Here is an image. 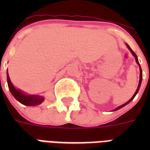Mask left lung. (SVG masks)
<instances>
[{
	"mask_svg": "<svg viewBox=\"0 0 150 150\" xmlns=\"http://www.w3.org/2000/svg\"><path fill=\"white\" fill-rule=\"evenodd\" d=\"M126 45H127V47H128V49H129V50H131V52H132V54H133V56L135 57V61H136V63H137L138 64H139V69H140L139 82V86H138V88H137V89H136V91H135V94H134V95H133V96H132V98H131L130 100H128V102H127V103H125V104L121 105V106H120V107H117L116 109H114V110H117L121 109V108H122V107H125V105H127V104H128V103H130L131 101H132V100H133V99L135 98V96H136V94H137V93H138V92H139V88H140V86H141V82H142V68H141V67H140V64H139V61H138V57H137V56H136V54H135V52L133 51V50H132V49H131V47H129V46L128 45V44H126Z\"/></svg>",
	"mask_w": 150,
	"mask_h": 150,
	"instance_id": "obj_1",
	"label": "left lung"
}]
</instances>
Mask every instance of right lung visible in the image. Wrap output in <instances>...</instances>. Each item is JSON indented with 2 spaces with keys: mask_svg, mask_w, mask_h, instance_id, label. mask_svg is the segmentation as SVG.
<instances>
[{
  "mask_svg": "<svg viewBox=\"0 0 150 150\" xmlns=\"http://www.w3.org/2000/svg\"><path fill=\"white\" fill-rule=\"evenodd\" d=\"M7 81H8L9 90L13 95V96L22 104L25 105V106H36V105L40 104L43 101V96H38V95H25L22 92L15 89L11 82L8 72L7 74Z\"/></svg>",
  "mask_w": 150,
  "mask_h": 150,
  "instance_id": "add662e5",
  "label": "right lung"
}]
</instances>
